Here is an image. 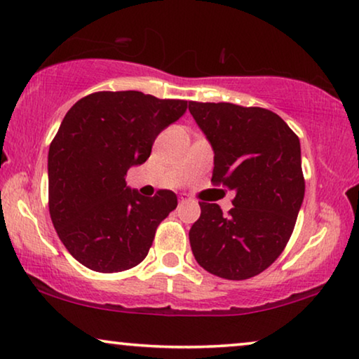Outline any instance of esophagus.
<instances>
[{"label":"esophagus","mask_w":359,"mask_h":359,"mask_svg":"<svg viewBox=\"0 0 359 359\" xmlns=\"http://www.w3.org/2000/svg\"><path fill=\"white\" fill-rule=\"evenodd\" d=\"M179 201H180V203H184V201H187V196L180 195V196H179Z\"/></svg>","instance_id":"1"}]
</instances>
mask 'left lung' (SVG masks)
<instances>
[{
	"label": "left lung",
	"instance_id": "1",
	"mask_svg": "<svg viewBox=\"0 0 359 359\" xmlns=\"http://www.w3.org/2000/svg\"><path fill=\"white\" fill-rule=\"evenodd\" d=\"M189 110L213 146L211 184L236 191L228 215L200 201L191 252L219 278H252L278 259L294 229L306 189L299 138L269 109L190 100Z\"/></svg>",
	"mask_w": 359,
	"mask_h": 359
}]
</instances>
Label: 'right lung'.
Returning <instances> with one entry per match:
<instances>
[{
    "mask_svg": "<svg viewBox=\"0 0 359 359\" xmlns=\"http://www.w3.org/2000/svg\"><path fill=\"white\" fill-rule=\"evenodd\" d=\"M187 110L180 99L140 90H99L79 99L48 149V211L79 264L100 273L133 269L148 255L161 221L177 206L172 190L141 196L127 187L161 131Z\"/></svg>",
    "mask_w": 359,
    "mask_h": 359,
    "instance_id": "right-lung-1",
    "label": "right lung"
}]
</instances>
